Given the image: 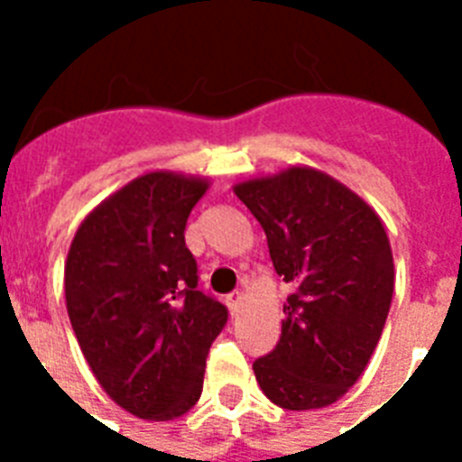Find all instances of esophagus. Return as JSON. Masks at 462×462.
Instances as JSON below:
<instances>
[{
  "mask_svg": "<svg viewBox=\"0 0 462 462\" xmlns=\"http://www.w3.org/2000/svg\"><path fill=\"white\" fill-rule=\"evenodd\" d=\"M242 300H245V292H232V295H227V309H230L232 316L239 311V307H242Z\"/></svg>",
  "mask_w": 462,
  "mask_h": 462,
  "instance_id": "34e87169",
  "label": "esophagus"
}]
</instances>
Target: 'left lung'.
I'll use <instances>...</instances> for the list:
<instances>
[{"instance_id":"8db88e82","label":"left lung","mask_w":462,"mask_h":462,"mask_svg":"<svg viewBox=\"0 0 462 462\" xmlns=\"http://www.w3.org/2000/svg\"><path fill=\"white\" fill-rule=\"evenodd\" d=\"M232 189L266 232L275 273L292 290L281 340L254 362L261 391L282 410L333 405L369 365L393 300V252L379 213L307 165Z\"/></svg>"}]
</instances>
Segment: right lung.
<instances>
[{
    "instance_id": "obj_1",
    "label": "right lung",
    "mask_w": 462,
    "mask_h": 462,
    "mask_svg": "<svg viewBox=\"0 0 462 462\" xmlns=\"http://www.w3.org/2000/svg\"><path fill=\"white\" fill-rule=\"evenodd\" d=\"M208 177L151 170L79 225L64 295L90 372L119 408L148 422L187 415L201 398L206 355L227 309L196 290L187 217Z\"/></svg>"
}]
</instances>
